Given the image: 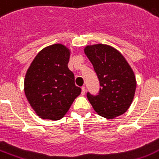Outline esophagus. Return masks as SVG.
<instances>
[{
    "instance_id": "esophagus-1",
    "label": "esophagus",
    "mask_w": 159,
    "mask_h": 159,
    "mask_svg": "<svg viewBox=\"0 0 159 159\" xmlns=\"http://www.w3.org/2000/svg\"><path fill=\"white\" fill-rule=\"evenodd\" d=\"M85 93H86V87H82V94L85 95Z\"/></svg>"
}]
</instances>
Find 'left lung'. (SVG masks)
Listing matches in <instances>:
<instances>
[{
  "mask_svg": "<svg viewBox=\"0 0 159 159\" xmlns=\"http://www.w3.org/2000/svg\"><path fill=\"white\" fill-rule=\"evenodd\" d=\"M84 52L93 65L101 88L97 95L87 97L99 116L114 119L124 114L133 102L136 80L123 55L111 46H87Z\"/></svg>",
  "mask_w": 159,
  "mask_h": 159,
  "instance_id": "obj_1",
  "label": "left lung"
}]
</instances>
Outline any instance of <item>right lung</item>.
I'll list each match as a JSON object with an SVG mask.
<instances>
[{
	"mask_svg": "<svg viewBox=\"0 0 159 159\" xmlns=\"http://www.w3.org/2000/svg\"><path fill=\"white\" fill-rule=\"evenodd\" d=\"M65 46H48L37 54L25 78V93L32 108L43 119L57 120L69 110L82 90L75 85Z\"/></svg>",
	"mask_w": 159,
	"mask_h": 159,
	"instance_id": "1",
	"label": "right lung"
}]
</instances>
